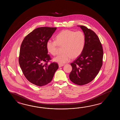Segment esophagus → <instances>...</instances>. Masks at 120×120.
Returning a JSON list of instances; mask_svg holds the SVG:
<instances>
[{
    "label": "esophagus",
    "mask_w": 120,
    "mask_h": 120,
    "mask_svg": "<svg viewBox=\"0 0 120 120\" xmlns=\"http://www.w3.org/2000/svg\"><path fill=\"white\" fill-rule=\"evenodd\" d=\"M64 64H59V67H61L64 66Z\"/></svg>",
    "instance_id": "esophagus-1"
}]
</instances>
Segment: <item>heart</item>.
<instances>
[{
  "mask_svg": "<svg viewBox=\"0 0 120 120\" xmlns=\"http://www.w3.org/2000/svg\"><path fill=\"white\" fill-rule=\"evenodd\" d=\"M56 41L48 40L46 49L51 55L56 54L58 45L63 46V53L54 58L53 60L60 64L68 62L72 58H76L82 54L85 47L86 38L81 31H75L70 30L61 31L56 36Z\"/></svg>",
  "mask_w": 120,
  "mask_h": 120,
  "instance_id": "obj_1",
  "label": "heart"
}]
</instances>
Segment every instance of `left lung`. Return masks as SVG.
I'll return each mask as SVG.
<instances>
[{
    "instance_id": "left-lung-1",
    "label": "left lung",
    "mask_w": 120,
    "mask_h": 120,
    "mask_svg": "<svg viewBox=\"0 0 120 120\" xmlns=\"http://www.w3.org/2000/svg\"><path fill=\"white\" fill-rule=\"evenodd\" d=\"M79 26L85 36V45L82 54L71 64L72 70L69 77L75 84L82 85L91 82L98 74L102 65L103 51L95 32L84 26Z\"/></svg>"
}]
</instances>
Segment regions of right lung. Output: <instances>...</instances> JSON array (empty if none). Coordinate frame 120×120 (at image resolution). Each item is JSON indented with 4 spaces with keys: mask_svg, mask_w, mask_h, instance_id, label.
<instances>
[{
    "mask_svg": "<svg viewBox=\"0 0 120 120\" xmlns=\"http://www.w3.org/2000/svg\"><path fill=\"white\" fill-rule=\"evenodd\" d=\"M56 27L36 28L23 39L20 46L19 63L26 79L33 84L42 86L51 82L58 69L56 63L48 54L46 42L56 30Z\"/></svg>",
    "mask_w": 120,
    "mask_h": 120,
    "instance_id": "right-lung-1",
    "label": "right lung"
}]
</instances>
